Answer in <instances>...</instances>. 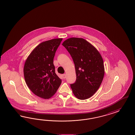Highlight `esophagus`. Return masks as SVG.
Instances as JSON below:
<instances>
[{
    "label": "esophagus",
    "mask_w": 135,
    "mask_h": 135,
    "mask_svg": "<svg viewBox=\"0 0 135 135\" xmlns=\"http://www.w3.org/2000/svg\"><path fill=\"white\" fill-rule=\"evenodd\" d=\"M62 77L64 79H65L66 78V75L65 74H63L62 75Z\"/></svg>",
    "instance_id": "esophagus-1"
}]
</instances>
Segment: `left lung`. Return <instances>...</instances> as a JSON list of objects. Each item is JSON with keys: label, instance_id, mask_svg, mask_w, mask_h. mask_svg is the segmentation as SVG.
<instances>
[{"label": "left lung", "instance_id": "8db88e82", "mask_svg": "<svg viewBox=\"0 0 135 135\" xmlns=\"http://www.w3.org/2000/svg\"><path fill=\"white\" fill-rule=\"evenodd\" d=\"M71 55L75 65L76 80L70 84L80 100L90 98L100 88L105 70L103 60L93 45L81 38L72 37L62 44Z\"/></svg>", "mask_w": 135, "mask_h": 135}]
</instances>
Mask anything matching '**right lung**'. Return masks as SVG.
<instances>
[{"instance_id":"right-lung-1","label":"right lung","mask_w":135,"mask_h":135,"mask_svg":"<svg viewBox=\"0 0 135 135\" xmlns=\"http://www.w3.org/2000/svg\"><path fill=\"white\" fill-rule=\"evenodd\" d=\"M62 40L55 38L41 42L25 61L23 72L26 85L33 94L45 99L54 95L61 83L55 74L54 59Z\"/></svg>"}]
</instances>
